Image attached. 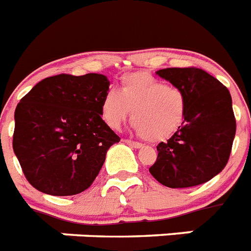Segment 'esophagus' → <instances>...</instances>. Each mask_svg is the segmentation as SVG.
<instances>
[{
	"label": "esophagus",
	"instance_id": "obj_1",
	"mask_svg": "<svg viewBox=\"0 0 251 251\" xmlns=\"http://www.w3.org/2000/svg\"><path fill=\"white\" fill-rule=\"evenodd\" d=\"M123 142H126V144L129 145V146H132V148L134 149L142 148V144H140V142H134V141H130V140H123Z\"/></svg>",
	"mask_w": 251,
	"mask_h": 251
}]
</instances>
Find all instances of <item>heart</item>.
I'll return each instance as SVG.
<instances>
[{
    "mask_svg": "<svg viewBox=\"0 0 251 251\" xmlns=\"http://www.w3.org/2000/svg\"><path fill=\"white\" fill-rule=\"evenodd\" d=\"M186 110L183 90L148 73L126 74L121 93L107 91L101 101V114L109 127L121 128L132 114L134 130L152 142L173 136L185 121Z\"/></svg>",
    "mask_w": 251,
    "mask_h": 251,
    "instance_id": "b5f03b06",
    "label": "heart"
}]
</instances>
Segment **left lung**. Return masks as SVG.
I'll return each mask as SVG.
<instances>
[{"mask_svg":"<svg viewBox=\"0 0 251 251\" xmlns=\"http://www.w3.org/2000/svg\"><path fill=\"white\" fill-rule=\"evenodd\" d=\"M156 74L183 90L187 110L179 129L156 146L158 158L149 171L171 188L210 181L228 163L232 150L236 119L229 91L195 66L167 68Z\"/></svg>","mask_w":251,"mask_h":251,"instance_id":"left-lung-1","label":"left lung"}]
</instances>
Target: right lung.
<instances>
[{
	"label": "right lung",
	"instance_id": "obj_1",
	"mask_svg": "<svg viewBox=\"0 0 251 251\" xmlns=\"http://www.w3.org/2000/svg\"><path fill=\"white\" fill-rule=\"evenodd\" d=\"M110 82L102 74H59L41 80L15 109L12 149L38 191L70 196L92 185L119 136L101 118Z\"/></svg>",
	"mask_w": 251,
	"mask_h": 251
}]
</instances>
